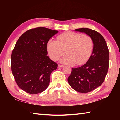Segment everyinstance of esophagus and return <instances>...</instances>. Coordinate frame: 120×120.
Masks as SVG:
<instances>
[{
  "label": "esophagus",
  "mask_w": 120,
  "mask_h": 120,
  "mask_svg": "<svg viewBox=\"0 0 120 120\" xmlns=\"http://www.w3.org/2000/svg\"><path fill=\"white\" fill-rule=\"evenodd\" d=\"M58 68H63V67H64V66H63V65H62L58 64Z\"/></svg>",
  "instance_id": "esophagus-1"
}]
</instances>
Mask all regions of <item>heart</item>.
Here are the masks:
<instances>
[{"instance_id":"obj_1","label":"heart","mask_w":120,"mask_h":120,"mask_svg":"<svg viewBox=\"0 0 120 120\" xmlns=\"http://www.w3.org/2000/svg\"><path fill=\"white\" fill-rule=\"evenodd\" d=\"M93 48L92 39L88 35L72 31L58 35L57 41L50 39L47 43V49L50 58L57 61L67 52L60 62L69 65H82L89 60Z\"/></svg>"}]
</instances>
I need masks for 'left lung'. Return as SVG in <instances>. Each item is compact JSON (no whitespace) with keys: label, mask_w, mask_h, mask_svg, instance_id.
Returning a JSON list of instances; mask_svg holds the SVG:
<instances>
[{"label":"left lung","mask_w":120,"mask_h":120,"mask_svg":"<svg viewBox=\"0 0 120 120\" xmlns=\"http://www.w3.org/2000/svg\"><path fill=\"white\" fill-rule=\"evenodd\" d=\"M85 33L92 39V53L87 62L79 68H73L68 80L74 90L88 93L98 88L104 82L109 67V53L106 41L99 33L87 28L75 30Z\"/></svg>","instance_id":"1"}]
</instances>
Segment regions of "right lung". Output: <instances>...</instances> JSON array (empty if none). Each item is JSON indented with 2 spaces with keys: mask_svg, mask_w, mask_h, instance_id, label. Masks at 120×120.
<instances>
[{
  "mask_svg": "<svg viewBox=\"0 0 120 120\" xmlns=\"http://www.w3.org/2000/svg\"><path fill=\"white\" fill-rule=\"evenodd\" d=\"M58 32L44 27L28 30L15 45L11 55V70L18 86L30 94L45 91L50 74L58 64L47 55V43Z\"/></svg>",
  "mask_w": 120,
  "mask_h": 120,
  "instance_id": "obj_1",
  "label": "right lung"
}]
</instances>
